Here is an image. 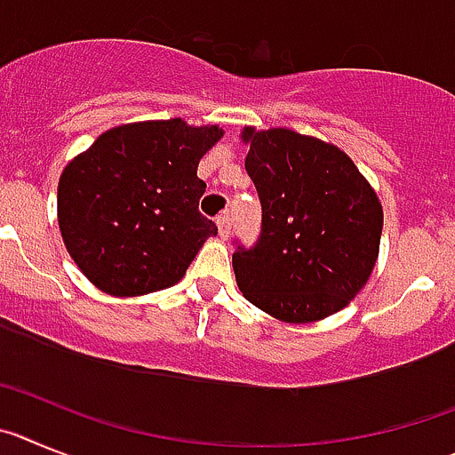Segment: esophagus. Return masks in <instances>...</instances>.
Instances as JSON below:
<instances>
[{"mask_svg": "<svg viewBox=\"0 0 455 455\" xmlns=\"http://www.w3.org/2000/svg\"><path fill=\"white\" fill-rule=\"evenodd\" d=\"M218 233L222 240H228V235H231V218H228V212L218 218Z\"/></svg>", "mask_w": 455, "mask_h": 455, "instance_id": "34e87169", "label": "esophagus"}]
</instances>
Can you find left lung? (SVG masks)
Returning a JSON list of instances; mask_svg holds the SVG:
<instances>
[{"label":"left lung","instance_id":"left-lung-1","mask_svg":"<svg viewBox=\"0 0 455 455\" xmlns=\"http://www.w3.org/2000/svg\"><path fill=\"white\" fill-rule=\"evenodd\" d=\"M247 174L263 206L253 249L233 272L256 308L288 324L319 322L349 306L379 260L383 206L339 147L292 129L244 126Z\"/></svg>","mask_w":455,"mask_h":455}]
</instances>
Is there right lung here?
<instances>
[{"instance_id": "add662e5", "label": "right lung", "mask_w": 455, "mask_h": 455, "mask_svg": "<svg viewBox=\"0 0 455 455\" xmlns=\"http://www.w3.org/2000/svg\"><path fill=\"white\" fill-rule=\"evenodd\" d=\"M218 124L181 117L113 126L65 165L59 228L76 267L110 297H140L179 283L218 227L199 212L202 156Z\"/></svg>"}]
</instances>
